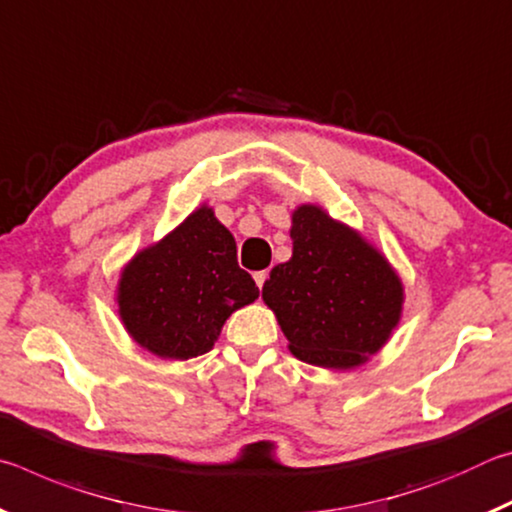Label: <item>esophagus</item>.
<instances>
[{"label": "esophagus", "mask_w": 512, "mask_h": 512, "mask_svg": "<svg viewBox=\"0 0 512 512\" xmlns=\"http://www.w3.org/2000/svg\"><path fill=\"white\" fill-rule=\"evenodd\" d=\"M268 280V273L266 271H259V273H255V282H257V287H259V291H262V287H264V282Z\"/></svg>", "instance_id": "obj_1"}]
</instances>
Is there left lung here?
<instances>
[{
	"label": "left lung",
	"mask_w": 512,
	"mask_h": 512,
	"mask_svg": "<svg viewBox=\"0 0 512 512\" xmlns=\"http://www.w3.org/2000/svg\"><path fill=\"white\" fill-rule=\"evenodd\" d=\"M291 239L293 257L271 271L264 302L300 361L336 370L359 366L400 320V277L320 207H298Z\"/></svg>",
	"instance_id": "obj_1"
}]
</instances>
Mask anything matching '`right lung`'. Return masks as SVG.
Returning <instances> with one entry per match:
<instances>
[{"instance_id":"obj_1","label":"right lung","mask_w":512,"mask_h":512,"mask_svg":"<svg viewBox=\"0 0 512 512\" xmlns=\"http://www.w3.org/2000/svg\"><path fill=\"white\" fill-rule=\"evenodd\" d=\"M259 296L237 264V244L210 207L187 216L124 268L119 314L128 334L164 359L212 350L232 311Z\"/></svg>"}]
</instances>
